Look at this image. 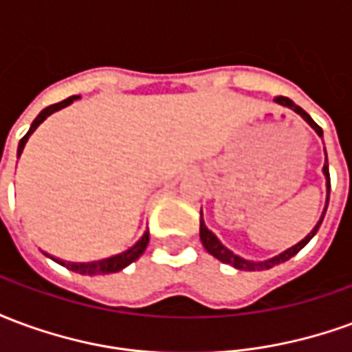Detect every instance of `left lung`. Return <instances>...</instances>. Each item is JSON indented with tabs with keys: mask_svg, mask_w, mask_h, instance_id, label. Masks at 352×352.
Masks as SVG:
<instances>
[{
	"mask_svg": "<svg viewBox=\"0 0 352 352\" xmlns=\"http://www.w3.org/2000/svg\"><path fill=\"white\" fill-rule=\"evenodd\" d=\"M275 101H277L279 105H283V107L292 109L294 113H298V115L302 116L305 122L309 124L313 130L317 131L318 138H322V128H320V126H318V124L315 122V120H313V118H311V116L307 115V113H305L302 107H298L294 101L288 100V98H283V96L275 98ZM324 153H326V148H324ZM322 173H324V177H326L324 211H322L320 219H318V222L315 224V228L311 230L309 234L303 237L302 241H298L296 245H292V247H290V249H287V251H283L280 254H277V256H273V258L262 260V262H254V260L243 258V256H239V254H236V252L230 251L228 247H224V245L221 243V239L214 236L211 230L207 228L206 221H204V213H201V221H199V239H201V245H204V247H206V251L209 252V254H213L217 260H221V262H224V264L234 265L236 270H243V272H260V270H270V267H273V265L287 262V260H290L292 256H294L296 252H300L303 247H305V245L309 243L311 239H313V236L317 234V230L320 228V224H322V219H324V214H326V207H328V199H330V173H328V156H326L324 166H322Z\"/></svg>",
	"mask_w": 352,
	"mask_h": 352,
	"instance_id": "left-lung-1",
	"label": "left lung"
}]
</instances>
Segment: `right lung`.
Listing matches in <instances>:
<instances>
[{"instance_id":"right-lung-1","label":"right lung","mask_w":352,"mask_h":352,"mask_svg":"<svg viewBox=\"0 0 352 352\" xmlns=\"http://www.w3.org/2000/svg\"><path fill=\"white\" fill-rule=\"evenodd\" d=\"M79 98L80 96H72V98L60 101V103H54V105H50V107L43 109L41 113L35 116V120L32 122V126H30V130H28L26 135L20 139L16 156L20 158V154H22V151H24V146H26L30 135H32L35 130H37V126H39V124H41L43 120L47 118V116H50L52 113H56V111H60V109L67 107V105H72L73 101L79 100ZM146 245H148V228L143 232V236L139 237L138 241L131 245L128 251L120 252V254H115V256H109V258L96 260V262H65V260H60V258H56V256H50L49 252H45V256H49L50 260H54V262H58L60 265H65L67 270H72V272H75V273H80V275H105V273L122 272L126 265H130L131 262H135V260H138L139 256L145 252Z\"/></svg>"}]
</instances>
